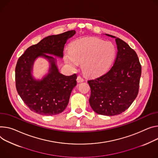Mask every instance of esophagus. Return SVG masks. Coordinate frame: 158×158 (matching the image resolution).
<instances>
[{"label": "esophagus", "instance_id": "1", "mask_svg": "<svg viewBox=\"0 0 158 158\" xmlns=\"http://www.w3.org/2000/svg\"><path fill=\"white\" fill-rule=\"evenodd\" d=\"M84 81V79L81 76H77V82H83Z\"/></svg>", "mask_w": 158, "mask_h": 158}]
</instances>
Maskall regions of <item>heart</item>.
<instances>
[{
	"label": "heart",
	"mask_w": 158,
	"mask_h": 158,
	"mask_svg": "<svg viewBox=\"0 0 158 158\" xmlns=\"http://www.w3.org/2000/svg\"><path fill=\"white\" fill-rule=\"evenodd\" d=\"M114 47L110 41L96 38H86L77 40L72 44L69 53L65 54V61L75 68L76 61L82 63V69L86 74L95 75L106 70L113 58Z\"/></svg>",
	"instance_id": "obj_1"
}]
</instances>
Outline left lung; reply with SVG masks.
<instances>
[{
    "label": "left lung",
    "mask_w": 158,
    "mask_h": 158,
    "mask_svg": "<svg viewBox=\"0 0 158 158\" xmlns=\"http://www.w3.org/2000/svg\"><path fill=\"white\" fill-rule=\"evenodd\" d=\"M115 38L117 52L111 67L102 75L88 81L91 88L90 106L103 115L125 111L136 98L139 89L141 65L136 52L126 42Z\"/></svg>",
    "instance_id": "8db88e82"
}]
</instances>
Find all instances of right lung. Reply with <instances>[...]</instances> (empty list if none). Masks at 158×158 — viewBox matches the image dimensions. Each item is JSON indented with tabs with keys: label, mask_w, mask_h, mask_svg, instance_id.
I'll use <instances>...</instances> for the list:
<instances>
[{
	"label": "right lung",
	"mask_w": 158,
	"mask_h": 158,
	"mask_svg": "<svg viewBox=\"0 0 158 158\" xmlns=\"http://www.w3.org/2000/svg\"><path fill=\"white\" fill-rule=\"evenodd\" d=\"M75 33L72 30L47 36L27 48L19 58L15 69L16 87L22 100L31 111L42 115H54L62 113L67 106L72 90L77 84V75L66 76L60 74L54 58L45 53L62 57L67 40ZM40 56L49 60L51 68L46 77L36 81L31 70L34 60Z\"/></svg>",
	"instance_id": "1"
}]
</instances>
